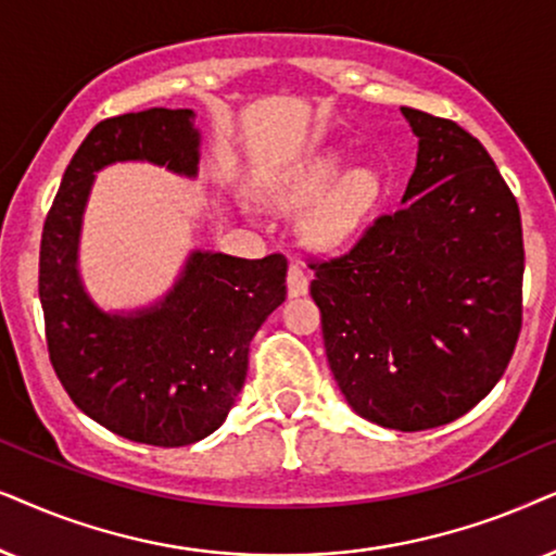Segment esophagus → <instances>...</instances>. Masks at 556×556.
I'll use <instances>...</instances> for the list:
<instances>
[{
	"instance_id": "1",
	"label": "esophagus",
	"mask_w": 556,
	"mask_h": 556,
	"mask_svg": "<svg viewBox=\"0 0 556 556\" xmlns=\"http://www.w3.org/2000/svg\"><path fill=\"white\" fill-rule=\"evenodd\" d=\"M307 274L302 271L298 264H292L290 271H287V292H290V298H302V294H307Z\"/></svg>"
}]
</instances>
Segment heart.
<instances>
[{
	"label": "heart",
	"instance_id": "b5f03b06",
	"mask_svg": "<svg viewBox=\"0 0 556 556\" xmlns=\"http://www.w3.org/2000/svg\"><path fill=\"white\" fill-rule=\"evenodd\" d=\"M338 154H313L290 173L266 185V198L285 205L307 203L302 236L320 249L351 239L366 224L383 195V180L374 167H353L338 177Z\"/></svg>",
	"mask_w": 556,
	"mask_h": 556
}]
</instances>
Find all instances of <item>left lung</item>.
I'll return each instance as SVG.
<instances>
[{"mask_svg": "<svg viewBox=\"0 0 556 556\" xmlns=\"http://www.w3.org/2000/svg\"><path fill=\"white\" fill-rule=\"evenodd\" d=\"M419 137L402 208L315 262L330 371L374 425L419 432L470 412L521 332V213L476 137L402 106Z\"/></svg>", "mask_w": 556, "mask_h": 556, "instance_id": "1", "label": "left lung"}]
</instances>
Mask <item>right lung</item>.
<instances>
[{"label":"right lung","mask_w":556,"mask_h":556,"mask_svg":"<svg viewBox=\"0 0 556 556\" xmlns=\"http://www.w3.org/2000/svg\"><path fill=\"white\" fill-rule=\"evenodd\" d=\"M192 109L103 118L65 167L40 241V305L50 364L73 404L118 438L182 447L224 425L247 381L249 343L287 298V258L192 251L165 298L103 313L78 274V241L96 173L152 162L195 177Z\"/></svg>","instance_id":"add662e5"}]
</instances>
